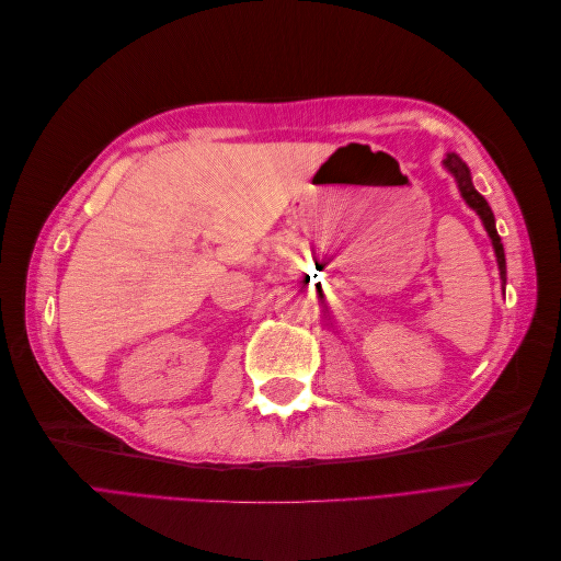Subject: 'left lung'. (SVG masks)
Here are the masks:
<instances>
[{"mask_svg":"<svg viewBox=\"0 0 561 561\" xmlns=\"http://www.w3.org/2000/svg\"><path fill=\"white\" fill-rule=\"evenodd\" d=\"M447 171L454 175L456 184H458V192H461L463 201L468 203V206L480 215L482 225L489 233L491 239V245H494V252H496V262H499V271H501V280L505 283V252H503V243H501V236L496 231V219H494V213H491L489 203L484 201V196L474 190L472 186V178H470V168L458 159L456 154H447V159L443 161Z\"/></svg>","mask_w":561,"mask_h":561,"instance_id":"obj_1","label":"left lung"}]
</instances>
